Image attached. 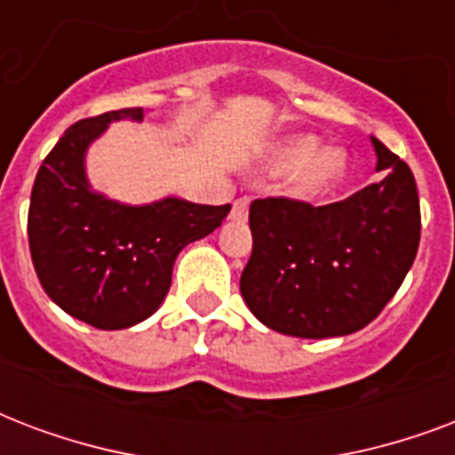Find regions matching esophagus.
Returning <instances> with one entry per match:
<instances>
[{
    "instance_id": "1",
    "label": "esophagus",
    "mask_w": 455,
    "mask_h": 455,
    "mask_svg": "<svg viewBox=\"0 0 455 455\" xmlns=\"http://www.w3.org/2000/svg\"><path fill=\"white\" fill-rule=\"evenodd\" d=\"M246 213H249V199H246V196H242V199H237V202H235V206H232L230 218L232 220H244Z\"/></svg>"
}]
</instances>
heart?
<instances>
[{
    "label": "heart",
    "mask_w": 455,
    "mask_h": 455,
    "mask_svg": "<svg viewBox=\"0 0 455 455\" xmlns=\"http://www.w3.org/2000/svg\"><path fill=\"white\" fill-rule=\"evenodd\" d=\"M315 135L284 137L267 154V171H291L290 192L297 199L311 202L332 192L347 175L348 158L341 149H320Z\"/></svg>",
    "instance_id": "b5f03b06"
}]
</instances>
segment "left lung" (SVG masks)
<instances>
[{"mask_svg": "<svg viewBox=\"0 0 455 455\" xmlns=\"http://www.w3.org/2000/svg\"><path fill=\"white\" fill-rule=\"evenodd\" d=\"M372 147L382 180L344 202H251L253 249L239 290L270 330L304 339L358 332L378 318L413 266L420 244L413 172L375 137Z\"/></svg>", "mask_w": 455, "mask_h": 455, "instance_id": "left-lung-1", "label": "left lung"}]
</instances>
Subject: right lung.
I'll use <instances>...</instances> for the list:
<instances>
[{"mask_svg":"<svg viewBox=\"0 0 455 455\" xmlns=\"http://www.w3.org/2000/svg\"><path fill=\"white\" fill-rule=\"evenodd\" d=\"M123 118L142 121L144 111L121 108L70 125L42 161L28 211V242L42 290L97 330H125L149 318L171 290L178 253L230 213V204L165 196L128 206L94 192L84 175L87 147Z\"/></svg>","mask_w":455,"mask_h":455,"instance_id":"add662e5","label":"right lung"}]
</instances>
